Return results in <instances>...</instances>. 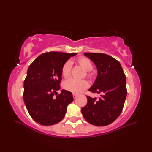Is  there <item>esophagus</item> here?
<instances>
[{
    "instance_id": "34e87169",
    "label": "esophagus",
    "mask_w": 152,
    "mask_h": 152,
    "mask_svg": "<svg viewBox=\"0 0 152 152\" xmlns=\"http://www.w3.org/2000/svg\"><path fill=\"white\" fill-rule=\"evenodd\" d=\"M78 96V94H73V97H74V99H76L77 97Z\"/></svg>"
}]
</instances>
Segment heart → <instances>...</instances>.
Listing matches in <instances>:
<instances>
[{
  "instance_id": "b5f03b06",
  "label": "heart",
  "mask_w": 152,
  "mask_h": 152,
  "mask_svg": "<svg viewBox=\"0 0 152 152\" xmlns=\"http://www.w3.org/2000/svg\"><path fill=\"white\" fill-rule=\"evenodd\" d=\"M77 62L80 66L84 70L89 72L92 70V64L89 59L85 57L79 58L77 60ZM72 70V63L70 61H67L61 68V74L64 78L70 76ZM87 76H91V74L89 72L87 73ZM89 86V83L86 80H75L74 78H70L67 80L64 81L63 84V87L66 91L69 92H73V93L78 94L80 93L84 90L86 89Z\"/></svg>"
}]
</instances>
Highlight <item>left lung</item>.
Here are the masks:
<instances>
[{
	"label": "left lung",
	"instance_id": "8db88e82",
	"mask_svg": "<svg viewBox=\"0 0 152 152\" xmlns=\"http://www.w3.org/2000/svg\"><path fill=\"white\" fill-rule=\"evenodd\" d=\"M96 66L97 76L88 91L101 93L99 100L87 96V104L82 114L91 124L106 126L117 119L121 113L127 96L126 76L120 63L109 55L85 53Z\"/></svg>",
	"mask_w": 152,
	"mask_h": 152
}]
</instances>
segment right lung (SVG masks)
I'll use <instances>...</instances> for the list:
<instances>
[{
  "instance_id": "add662e5",
  "label": "right lung",
  "mask_w": 152,
  "mask_h": 152,
  "mask_svg": "<svg viewBox=\"0 0 152 152\" xmlns=\"http://www.w3.org/2000/svg\"><path fill=\"white\" fill-rule=\"evenodd\" d=\"M77 53L50 51L42 53L28 68L24 81L23 100L32 119L42 125H52L63 119L67 107L73 101L72 92L60 89L61 68Z\"/></svg>"
}]
</instances>
